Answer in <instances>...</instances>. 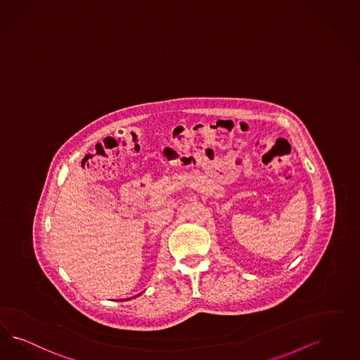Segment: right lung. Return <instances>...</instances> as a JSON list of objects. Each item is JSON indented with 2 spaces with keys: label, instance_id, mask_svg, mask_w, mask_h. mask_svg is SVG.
<instances>
[{
  "label": "right lung",
  "instance_id": "obj_1",
  "mask_svg": "<svg viewBox=\"0 0 360 360\" xmlns=\"http://www.w3.org/2000/svg\"><path fill=\"white\" fill-rule=\"evenodd\" d=\"M141 294H142V292H141ZM141 294H138V295H141ZM138 295H136V297H138ZM127 297V299H120V302H122V300H129V299H133V297Z\"/></svg>",
  "mask_w": 360,
  "mask_h": 360
}]
</instances>
